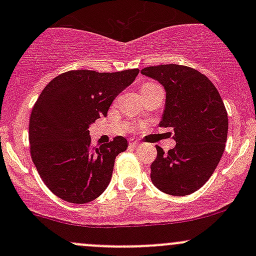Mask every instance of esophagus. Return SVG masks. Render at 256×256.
Here are the masks:
<instances>
[{
  "label": "esophagus",
  "mask_w": 256,
  "mask_h": 256,
  "mask_svg": "<svg viewBox=\"0 0 256 256\" xmlns=\"http://www.w3.org/2000/svg\"><path fill=\"white\" fill-rule=\"evenodd\" d=\"M128 144H130V146H132V147H135V146H138V141H135V140H130V141H128Z\"/></svg>",
  "instance_id": "obj_1"
}]
</instances>
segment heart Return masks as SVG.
Instances as JSON below:
<instances>
[{
    "mask_svg": "<svg viewBox=\"0 0 256 256\" xmlns=\"http://www.w3.org/2000/svg\"><path fill=\"white\" fill-rule=\"evenodd\" d=\"M151 85H154V84H151V82H148V84H144L142 86V89H144V88H147V86H151Z\"/></svg>",
    "mask_w": 256,
    "mask_h": 256,
    "instance_id": "obj_1",
    "label": "heart"
}]
</instances>
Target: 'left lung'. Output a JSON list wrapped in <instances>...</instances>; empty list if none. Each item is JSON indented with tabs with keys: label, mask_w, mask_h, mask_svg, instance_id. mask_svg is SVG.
<instances>
[{
	"label": "left lung",
	"mask_w": 256,
	"mask_h": 256,
	"mask_svg": "<svg viewBox=\"0 0 256 256\" xmlns=\"http://www.w3.org/2000/svg\"><path fill=\"white\" fill-rule=\"evenodd\" d=\"M144 76L166 90L160 126L174 128L176 146L164 152L156 146L151 180L161 192L188 196L213 174L223 156L228 135V114L219 92L204 74L178 64L147 66Z\"/></svg>",
	"instance_id": "obj_1"
}]
</instances>
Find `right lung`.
I'll use <instances>...</instances> for the list:
<instances>
[{
    "label": "right lung",
    "instance_id": "1",
    "mask_svg": "<svg viewBox=\"0 0 256 256\" xmlns=\"http://www.w3.org/2000/svg\"><path fill=\"white\" fill-rule=\"evenodd\" d=\"M138 72L69 70L50 80L40 92L30 118V157L56 197L82 204L106 190L116 156L128 148V140L116 136L92 147L89 126L108 115L112 100Z\"/></svg>",
    "mask_w": 256,
    "mask_h": 256
}]
</instances>
